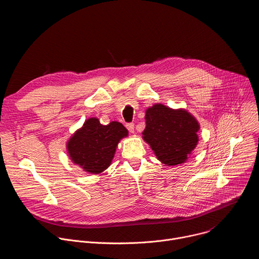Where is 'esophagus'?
Segmentation results:
<instances>
[{
	"label": "esophagus",
	"mask_w": 259,
	"mask_h": 259,
	"mask_svg": "<svg viewBox=\"0 0 259 259\" xmlns=\"http://www.w3.org/2000/svg\"><path fill=\"white\" fill-rule=\"evenodd\" d=\"M126 128L129 130V132H134V123H127Z\"/></svg>",
	"instance_id": "obj_1"
}]
</instances>
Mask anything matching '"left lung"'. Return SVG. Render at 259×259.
I'll return each mask as SVG.
<instances>
[{
    "label": "left lung",
    "mask_w": 259,
    "mask_h": 259,
    "mask_svg": "<svg viewBox=\"0 0 259 259\" xmlns=\"http://www.w3.org/2000/svg\"><path fill=\"white\" fill-rule=\"evenodd\" d=\"M145 120L143 139L162 163L173 166L188 159L197 145L200 128L192 115L186 110L155 104L146 110Z\"/></svg>",
    "instance_id": "8db88e82"
}]
</instances>
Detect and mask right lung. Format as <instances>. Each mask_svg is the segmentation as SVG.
Masks as SVG:
<instances>
[{
	"label": "right lung",
	"instance_id": "1",
	"mask_svg": "<svg viewBox=\"0 0 259 259\" xmlns=\"http://www.w3.org/2000/svg\"><path fill=\"white\" fill-rule=\"evenodd\" d=\"M127 134V129L119 122L101 125L98 119L91 118L69 139V157L85 171L100 173L112 163L120 139Z\"/></svg>",
	"mask_w": 259,
	"mask_h": 259
}]
</instances>
